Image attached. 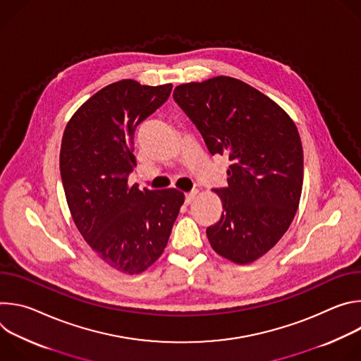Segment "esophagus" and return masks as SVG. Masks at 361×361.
Returning a JSON list of instances; mask_svg holds the SVG:
<instances>
[{
	"instance_id": "34e87169",
	"label": "esophagus",
	"mask_w": 361,
	"mask_h": 361,
	"mask_svg": "<svg viewBox=\"0 0 361 361\" xmlns=\"http://www.w3.org/2000/svg\"><path fill=\"white\" fill-rule=\"evenodd\" d=\"M197 197V191H191L185 194V204H191L194 201V198Z\"/></svg>"
}]
</instances>
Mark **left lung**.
Returning <instances> with one entry per match:
<instances>
[{"instance_id":"obj_1","label":"left lung","mask_w":361,"mask_h":361,"mask_svg":"<svg viewBox=\"0 0 361 361\" xmlns=\"http://www.w3.org/2000/svg\"><path fill=\"white\" fill-rule=\"evenodd\" d=\"M174 101L213 154L231 161L228 185L214 190L221 219L207 228L213 250L248 264L288 230L302 188V145L290 116L271 98L233 77L177 85Z\"/></svg>"}]
</instances>
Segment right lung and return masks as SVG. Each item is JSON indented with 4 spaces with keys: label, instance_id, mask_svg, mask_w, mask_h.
<instances>
[{
    "label": "right lung",
    "instance_id": "1",
    "mask_svg": "<svg viewBox=\"0 0 361 361\" xmlns=\"http://www.w3.org/2000/svg\"><path fill=\"white\" fill-rule=\"evenodd\" d=\"M171 88L113 82L84 102L63 135L60 171L71 217L99 259L126 274H140L159 260L184 202L176 188L128 184L134 131Z\"/></svg>",
    "mask_w": 361,
    "mask_h": 361
}]
</instances>
